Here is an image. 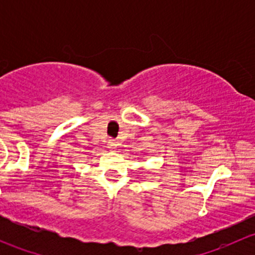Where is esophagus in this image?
<instances>
[{"label": "esophagus", "mask_w": 255, "mask_h": 255, "mask_svg": "<svg viewBox=\"0 0 255 255\" xmlns=\"http://www.w3.org/2000/svg\"><path fill=\"white\" fill-rule=\"evenodd\" d=\"M107 145H109V148L111 149V150H115V149L118 146V144L115 139H110L109 143H107Z\"/></svg>", "instance_id": "obj_1"}]
</instances>
